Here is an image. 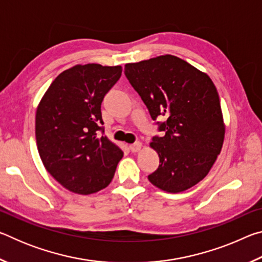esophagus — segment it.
Segmentation results:
<instances>
[{"mask_svg": "<svg viewBox=\"0 0 262 262\" xmlns=\"http://www.w3.org/2000/svg\"><path fill=\"white\" fill-rule=\"evenodd\" d=\"M141 148H142V143H141V142H136V143H133V144L129 145V149L132 150L133 152L140 151Z\"/></svg>", "mask_w": 262, "mask_h": 262, "instance_id": "1", "label": "esophagus"}]
</instances>
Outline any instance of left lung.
I'll return each instance as SVG.
<instances>
[{
    "label": "left lung",
    "instance_id": "left-lung-1",
    "mask_svg": "<svg viewBox=\"0 0 262 262\" xmlns=\"http://www.w3.org/2000/svg\"><path fill=\"white\" fill-rule=\"evenodd\" d=\"M125 74L163 136L150 147L159 156L148 179L167 193L193 187L210 171L224 142L219 92L206 73L174 55L127 63Z\"/></svg>",
    "mask_w": 262,
    "mask_h": 262
}]
</instances>
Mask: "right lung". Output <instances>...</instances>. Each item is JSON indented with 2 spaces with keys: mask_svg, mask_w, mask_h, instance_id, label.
Returning <instances> with one entry per match:
<instances>
[{
  "mask_svg": "<svg viewBox=\"0 0 262 262\" xmlns=\"http://www.w3.org/2000/svg\"><path fill=\"white\" fill-rule=\"evenodd\" d=\"M121 66L76 64L62 72L38 105L35 140L43 166L76 194L107 187L123 156L104 133L101 103L121 76Z\"/></svg>",
  "mask_w": 262,
  "mask_h": 262,
  "instance_id": "obj_1",
  "label": "right lung"
}]
</instances>
